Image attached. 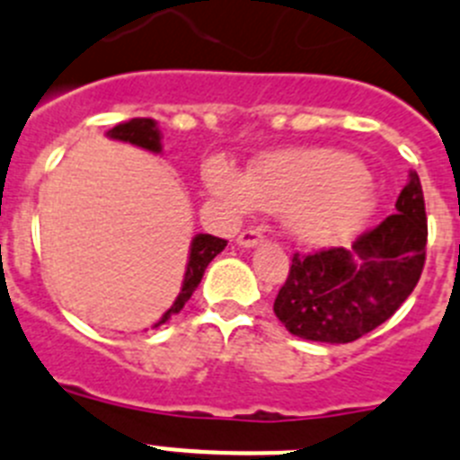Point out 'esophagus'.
<instances>
[{
	"label": "esophagus",
	"mask_w": 460,
	"mask_h": 460,
	"mask_svg": "<svg viewBox=\"0 0 460 460\" xmlns=\"http://www.w3.org/2000/svg\"><path fill=\"white\" fill-rule=\"evenodd\" d=\"M263 240H266V235H263V231L261 229H245V231H240L235 243H238L240 247H256L261 245Z\"/></svg>",
	"instance_id": "obj_1"
}]
</instances>
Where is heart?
<instances>
[{"mask_svg": "<svg viewBox=\"0 0 460 460\" xmlns=\"http://www.w3.org/2000/svg\"><path fill=\"white\" fill-rule=\"evenodd\" d=\"M208 188L240 210L284 213V226L302 245H339L355 238L376 213L367 169L334 148L263 153L247 173L213 158L204 169Z\"/></svg>", "mask_w": 460, "mask_h": 460, "instance_id": "obj_1", "label": "heart"}]
</instances>
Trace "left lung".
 Returning a JSON list of instances; mask_svg holds the SVG:
<instances>
[{"label": "left lung", "instance_id": "obj_1", "mask_svg": "<svg viewBox=\"0 0 460 460\" xmlns=\"http://www.w3.org/2000/svg\"><path fill=\"white\" fill-rule=\"evenodd\" d=\"M426 210L420 176L411 172L396 199V213L358 235L350 250L291 259L275 314L300 339L349 343L385 323L411 296L426 261Z\"/></svg>", "mask_w": 460, "mask_h": 460}]
</instances>
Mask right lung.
I'll return each mask as SVG.
<instances>
[{"label": "right lung", "instance_id": "1", "mask_svg": "<svg viewBox=\"0 0 460 460\" xmlns=\"http://www.w3.org/2000/svg\"><path fill=\"white\" fill-rule=\"evenodd\" d=\"M107 137L119 139V142H128L135 144L139 148H146L151 153H160L163 151V144H160V130L158 123L153 121V119H130L126 123H119L111 130H107ZM226 247L225 238H215L210 234H197L192 238V245H190V259H188V268H185V277H183V287H181L179 297L173 300L172 307L163 314L153 328H158L163 323H167L173 314H179L183 309L185 302L190 300L197 287H199L201 277H204L206 268H208L210 261L215 256L220 254L222 250Z\"/></svg>", "mask_w": 460, "mask_h": 460}]
</instances>
